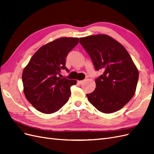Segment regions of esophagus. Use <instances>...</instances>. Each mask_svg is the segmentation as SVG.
<instances>
[{
    "instance_id": "34e87169",
    "label": "esophagus",
    "mask_w": 154,
    "mask_h": 154,
    "mask_svg": "<svg viewBox=\"0 0 154 154\" xmlns=\"http://www.w3.org/2000/svg\"><path fill=\"white\" fill-rule=\"evenodd\" d=\"M83 82H84V81H83V80H81V81H78V84H80V85H82Z\"/></svg>"
}]
</instances>
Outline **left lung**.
Instances as JSON below:
<instances>
[{"label": "left lung", "instance_id": "obj_1", "mask_svg": "<svg viewBox=\"0 0 154 154\" xmlns=\"http://www.w3.org/2000/svg\"><path fill=\"white\" fill-rule=\"evenodd\" d=\"M96 71L103 74L96 79V88L87 96L96 109L105 114L120 110L136 92L139 72L127 51L106 35L80 38Z\"/></svg>", "mask_w": 154, "mask_h": 154}]
</instances>
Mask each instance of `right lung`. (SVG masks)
Wrapping results in <instances>:
<instances>
[{
	"instance_id": "right-lung-1",
	"label": "right lung",
	"mask_w": 154,
	"mask_h": 154,
	"mask_svg": "<svg viewBox=\"0 0 154 154\" xmlns=\"http://www.w3.org/2000/svg\"><path fill=\"white\" fill-rule=\"evenodd\" d=\"M78 42V38L63 37L42 46L23 71L25 96L41 112H55L71 96V87L76 81L59 76L62 70L69 71L66 67V58Z\"/></svg>"
}]
</instances>
